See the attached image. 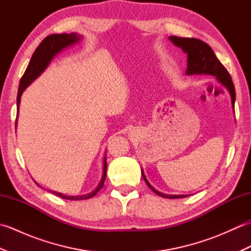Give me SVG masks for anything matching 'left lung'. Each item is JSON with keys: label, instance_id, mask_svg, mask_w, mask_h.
Returning a JSON list of instances; mask_svg holds the SVG:
<instances>
[{"label": "left lung", "instance_id": "8db88e82", "mask_svg": "<svg viewBox=\"0 0 251 251\" xmlns=\"http://www.w3.org/2000/svg\"><path fill=\"white\" fill-rule=\"evenodd\" d=\"M168 39L173 42V43L180 47L185 54H188V68H186V74L191 75V74H209V75H214L219 81L223 86H225L228 93L231 95L232 105L234 106L235 103V87L232 81V77L230 73L227 72L225 66L219 61V59L216 57L214 50L211 47L206 44L205 42L197 39H190V37H179V36H169ZM142 177L145 179L146 183L148 184L154 193L157 195L165 197V199H183V197L188 195H168L161 193V192L156 191L150 182L147 180L145 173L141 169Z\"/></svg>", "mask_w": 251, "mask_h": 251}]
</instances>
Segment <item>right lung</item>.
<instances>
[{"label": "right lung", "mask_w": 251, "mask_h": 251, "mask_svg": "<svg viewBox=\"0 0 251 251\" xmlns=\"http://www.w3.org/2000/svg\"><path fill=\"white\" fill-rule=\"evenodd\" d=\"M81 39H82V36L77 35L76 33H70V34L62 33V34L49 35L41 42L39 47L35 50L34 54L32 55V58L29 62V66H28V68H26L25 74L20 79L18 95H17V111H19L20 98H21V95H23V93H24V90L28 87L29 85L34 81V79H36L42 73L44 72L47 66H49L50 62L52 60V58H54L58 54V52H60L62 50H65L68 46L77 43V42ZM16 125H17V120H16ZM105 177H106V158L104 156L102 178H101L97 188H96L93 192H90V193L85 194V195H76V196H68V195L62 194V193H58V192H55V191H50V192H51V193H54L57 196L62 197V199H65V200H70V201L88 200V199H90V197H93L97 194L99 190L102 189Z\"/></svg>", "instance_id": "add662e5"}]
</instances>
